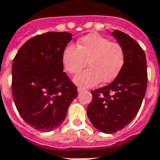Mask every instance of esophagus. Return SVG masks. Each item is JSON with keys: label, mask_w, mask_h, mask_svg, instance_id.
<instances>
[{"label": "esophagus", "mask_w": 160, "mask_h": 160, "mask_svg": "<svg viewBox=\"0 0 160 160\" xmlns=\"http://www.w3.org/2000/svg\"><path fill=\"white\" fill-rule=\"evenodd\" d=\"M77 91H78V92H81V91H85V89L82 88V87H78Z\"/></svg>", "instance_id": "34e87169"}]
</instances>
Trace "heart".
<instances>
[{
    "label": "heart",
    "mask_w": 160,
    "mask_h": 160,
    "mask_svg": "<svg viewBox=\"0 0 160 160\" xmlns=\"http://www.w3.org/2000/svg\"><path fill=\"white\" fill-rule=\"evenodd\" d=\"M64 70L75 75L74 82L82 87H90L102 83H109L118 77L125 63V52L122 45L97 33H90L81 38L76 47L69 44L62 52Z\"/></svg>",
    "instance_id": "b5f03b06"
}]
</instances>
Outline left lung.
<instances>
[{
  "label": "left lung",
  "instance_id": "1",
  "mask_svg": "<svg viewBox=\"0 0 160 160\" xmlns=\"http://www.w3.org/2000/svg\"><path fill=\"white\" fill-rule=\"evenodd\" d=\"M112 36L125 52V63L118 77L107 86L91 91L87 116L105 133L122 130L138 112L146 93L148 74L144 51L131 37L115 30Z\"/></svg>",
  "mask_w": 160,
  "mask_h": 160
}]
</instances>
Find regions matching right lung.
<instances>
[{"label":"right lung","instance_id":"add662e5","mask_svg":"<svg viewBox=\"0 0 160 160\" xmlns=\"http://www.w3.org/2000/svg\"><path fill=\"white\" fill-rule=\"evenodd\" d=\"M71 37L67 32L37 35L21 47L12 62L16 107L23 120L38 131L60 126L77 96V87L63 72L61 59Z\"/></svg>","mask_w":160,"mask_h":160}]
</instances>
